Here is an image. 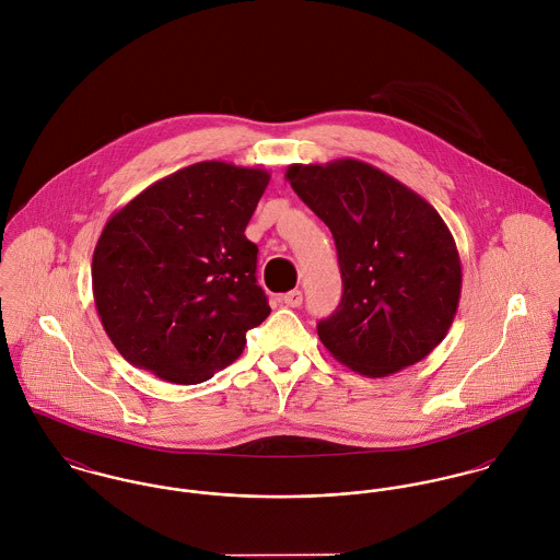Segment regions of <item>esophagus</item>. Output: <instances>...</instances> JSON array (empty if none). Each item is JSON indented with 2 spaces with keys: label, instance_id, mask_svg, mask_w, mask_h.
<instances>
[{
  "label": "esophagus",
  "instance_id": "34e87169",
  "mask_svg": "<svg viewBox=\"0 0 560 560\" xmlns=\"http://www.w3.org/2000/svg\"><path fill=\"white\" fill-rule=\"evenodd\" d=\"M302 302H304L302 291H289L287 295H282V304H287L289 308H298V306H302Z\"/></svg>",
  "mask_w": 560,
  "mask_h": 560
}]
</instances>
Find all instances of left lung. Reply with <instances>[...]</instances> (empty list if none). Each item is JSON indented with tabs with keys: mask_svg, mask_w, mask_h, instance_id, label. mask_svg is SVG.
Wrapping results in <instances>:
<instances>
[{
	"mask_svg": "<svg viewBox=\"0 0 560 560\" xmlns=\"http://www.w3.org/2000/svg\"><path fill=\"white\" fill-rule=\"evenodd\" d=\"M287 180L338 252L342 298L317 325L325 349L366 377L427 358L448 334L462 295L459 252L440 213L364 161L293 163Z\"/></svg>",
	"mask_w": 560,
	"mask_h": 560,
	"instance_id": "1",
	"label": "left lung"
}]
</instances>
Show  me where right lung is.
Returning <instances> with one entry per match:
<instances>
[{
    "label": "right lung",
    "instance_id": "obj_1",
    "mask_svg": "<svg viewBox=\"0 0 560 560\" xmlns=\"http://www.w3.org/2000/svg\"><path fill=\"white\" fill-rule=\"evenodd\" d=\"M269 172L187 165L105 224L92 256L98 319L120 355L163 382L200 384L233 364L271 308L245 226Z\"/></svg>",
    "mask_w": 560,
    "mask_h": 560
}]
</instances>
